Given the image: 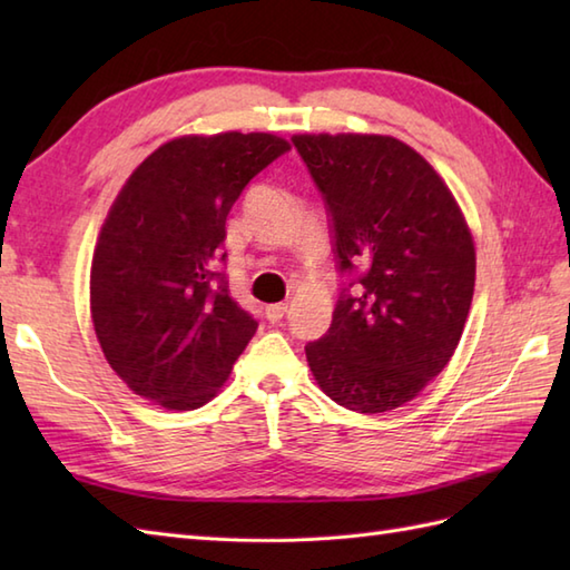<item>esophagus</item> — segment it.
<instances>
[{"label":"esophagus","mask_w":570,"mask_h":570,"mask_svg":"<svg viewBox=\"0 0 570 570\" xmlns=\"http://www.w3.org/2000/svg\"><path fill=\"white\" fill-rule=\"evenodd\" d=\"M288 311V304H274V306H266V318H269L272 323H278Z\"/></svg>","instance_id":"34e87169"}]
</instances>
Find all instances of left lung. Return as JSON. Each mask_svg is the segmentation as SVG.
Segmentation results:
<instances>
[{"label": "left lung", "instance_id": "8db88e82", "mask_svg": "<svg viewBox=\"0 0 570 570\" xmlns=\"http://www.w3.org/2000/svg\"><path fill=\"white\" fill-rule=\"evenodd\" d=\"M292 141L328 208L337 272L355 274L328 333L306 345L308 367L335 404L382 414L411 402L453 357L475 288V245L453 193L404 141Z\"/></svg>", "mask_w": 570, "mask_h": 570}]
</instances>
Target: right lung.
<instances>
[{
	"mask_svg": "<svg viewBox=\"0 0 570 570\" xmlns=\"http://www.w3.org/2000/svg\"><path fill=\"white\" fill-rule=\"evenodd\" d=\"M264 131L178 137L115 198L90 269L95 335L135 394L190 411L215 396L257 333L229 296L225 220L249 180L286 154Z\"/></svg>",
	"mask_w": 570,
	"mask_h": 570,
	"instance_id": "1",
	"label": "right lung"
}]
</instances>
